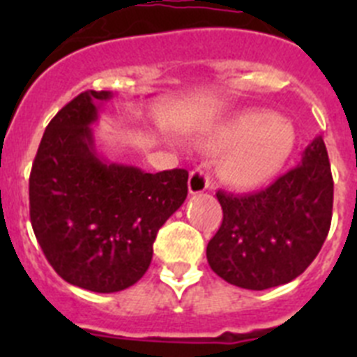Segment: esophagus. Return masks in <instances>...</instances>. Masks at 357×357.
Listing matches in <instances>:
<instances>
[{"label": "esophagus", "instance_id": "obj_1", "mask_svg": "<svg viewBox=\"0 0 357 357\" xmlns=\"http://www.w3.org/2000/svg\"><path fill=\"white\" fill-rule=\"evenodd\" d=\"M189 193L191 195H198V193H204L207 191L209 188V176L204 169H193L191 175H189Z\"/></svg>", "mask_w": 357, "mask_h": 357}]
</instances>
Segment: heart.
<instances>
[{"label":"heart","instance_id":"obj_1","mask_svg":"<svg viewBox=\"0 0 357 357\" xmlns=\"http://www.w3.org/2000/svg\"><path fill=\"white\" fill-rule=\"evenodd\" d=\"M209 150L223 151L218 175L236 189H252L272 181L295 146L288 121L266 110H243L218 123L204 141Z\"/></svg>","mask_w":357,"mask_h":357}]
</instances>
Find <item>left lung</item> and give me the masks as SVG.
I'll return each instance as SVG.
<instances>
[{
	"label": "left lung",
	"mask_w": 357,
	"mask_h": 357,
	"mask_svg": "<svg viewBox=\"0 0 357 357\" xmlns=\"http://www.w3.org/2000/svg\"><path fill=\"white\" fill-rule=\"evenodd\" d=\"M334 182L320 135L296 168L250 195L218 191L222 227L207 245L216 275L245 289L286 284L304 272L326 241Z\"/></svg>",
	"instance_id": "left-lung-1"
}]
</instances>
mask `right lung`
<instances>
[{
	"label": "right lung",
	"instance_id": "right-lung-1",
	"mask_svg": "<svg viewBox=\"0 0 357 357\" xmlns=\"http://www.w3.org/2000/svg\"><path fill=\"white\" fill-rule=\"evenodd\" d=\"M110 91H85L44 130L30 173V220L66 282L130 288L148 270L160 227L188 197V172L146 173L98 155L93 125Z\"/></svg>",
	"mask_w": 357,
	"mask_h": 357
}]
</instances>
